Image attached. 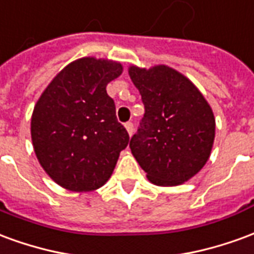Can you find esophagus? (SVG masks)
Here are the masks:
<instances>
[{
	"label": "esophagus",
	"mask_w": 254,
	"mask_h": 254,
	"mask_svg": "<svg viewBox=\"0 0 254 254\" xmlns=\"http://www.w3.org/2000/svg\"><path fill=\"white\" fill-rule=\"evenodd\" d=\"M125 127H127V133H129V136H132L133 132H134V127H133L132 122H127V124H125Z\"/></svg>",
	"instance_id": "1"
}]
</instances>
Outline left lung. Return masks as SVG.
<instances>
[{
	"instance_id": "8db88e82",
	"label": "left lung",
	"mask_w": 254,
	"mask_h": 254,
	"mask_svg": "<svg viewBox=\"0 0 254 254\" xmlns=\"http://www.w3.org/2000/svg\"><path fill=\"white\" fill-rule=\"evenodd\" d=\"M140 91L144 117L130 151L149 182L181 185L207 163L215 138V117L190 80L166 65L129 67Z\"/></svg>"
}]
</instances>
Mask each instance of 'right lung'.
<instances>
[{"label": "right lung", "mask_w": 254, "mask_h": 254, "mask_svg": "<svg viewBox=\"0 0 254 254\" xmlns=\"http://www.w3.org/2000/svg\"><path fill=\"white\" fill-rule=\"evenodd\" d=\"M122 73L110 60L84 57L64 67L36 102L31 138L39 163L60 187L91 191L114 171L129 134L106 87Z\"/></svg>", "instance_id": "right-lung-1"}]
</instances>
